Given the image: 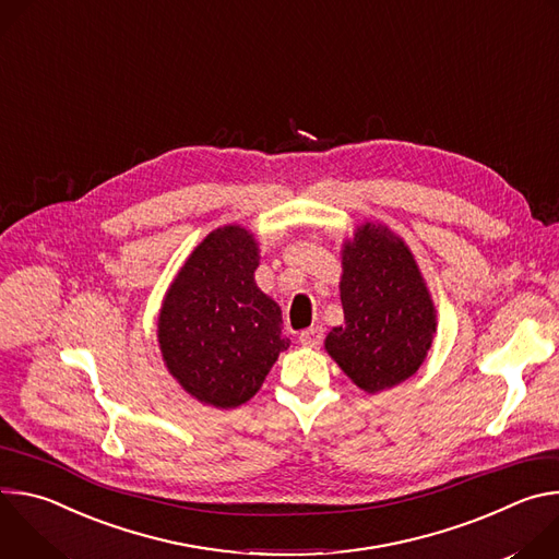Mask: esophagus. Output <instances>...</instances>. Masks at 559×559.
I'll return each instance as SVG.
<instances>
[{"mask_svg": "<svg viewBox=\"0 0 559 559\" xmlns=\"http://www.w3.org/2000/svg\"><path fill=\"white\" fill-rule=\"evenodd\" d=\"M298 341H300V345H305V347H318L323 343V328H309V330H302L300 332V336H298Z\"/></svg>", "mask_w": 559, "mask_h": 559, "instance_id": "esophagus-1", "label": "esophagus"}]
</instances>
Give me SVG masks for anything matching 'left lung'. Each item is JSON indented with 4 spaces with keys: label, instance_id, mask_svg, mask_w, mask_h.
<instances>
[{
    "label": "left lung",
    "instance_id": "8db88e82",
    "mask_svg": "<svg viewBox=\"0 0 559 559\" xmlns=\"http://www.w3.org/2000/svg\"><path fill=\"white\" fill-rule=\"evenodd\" d=\"M345 323L325 341L330 356L365 391L407 380L423 365L436 316L418 265L401 238L362 225L343 250Z\"/></svg>",
    "mask_w": 559,
    "mask_h": 559
}]
</instances>
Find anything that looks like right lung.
Wrapping results in <instances>:
<instances>
[{"label": "right lung", "instance_id": "add662e5", "mask_svg": "<svg viewBox=\"0 0 559 559\" xmlns=\"http://www.w3.org/2000/svg\"><path fill=\"white\" fill-rule=\"evenodd\" d=\"M257 267L254 238L243 227H221L192 252L158 316L170 373L205 405L250 401L289 347L281 307L254 283Z\"/></svg>", "mask_w": 559, "mask_h": 559}]
</instances>
